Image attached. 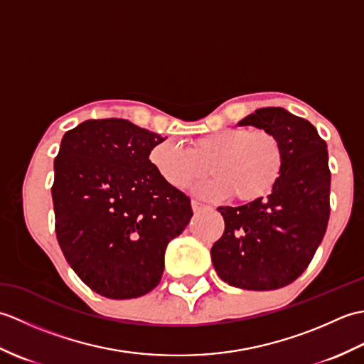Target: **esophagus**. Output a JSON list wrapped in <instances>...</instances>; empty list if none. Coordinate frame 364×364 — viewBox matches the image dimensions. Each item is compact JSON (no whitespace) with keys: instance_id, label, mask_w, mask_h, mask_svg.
Returning a JSON list of instances; mask_svg holds the SVG:
<instances>
[{"instance_id":"obj_1","label":"esophagus","mask_w":364,"mask_h":364,"mask_svg":"<svg viewBox=\"0 0 364 364\" xmlns=\"http://www.w3.org/2000/svg\"><path fill=\"white\" fill-rule=\"evenodd\" d=\"M192 210H194V213H200V211H203V210H206V205H203V203H200V202H197V200H192Z\"/></svg>"}]
</instances>
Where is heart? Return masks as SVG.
I'll list each match as a JSON object with an SVG mask.
<instances>
[{
	"label": "heart",
	"mask_w": 364,
	"mask_h": 364,
	"mask_svg": "<svg viewBox=\"0 0 364 364\" xmlns=\"http://www.w3.org/2000/svg\"><path fill=\"white\" fill-rule=\"evenodd\" d=\"M150 162L168 186L186 189L214 175L197 189L213 200L233 196L241 203L267 197L280 181L284 168L283 145L267 129L227 128L197 137L189 146L161 142L150 150Z\"/></svg>",
	"instance_id": "heart-1"
}]
</instances>
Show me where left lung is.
<instances>
[{
    "instance_id": "left-lung-1",
    "label": "left lung",
    "mask_w": 364,
    "mask_h": 364,
    "mask_svg": "<svg viewBox=\"0 0 364 364\" xmlns=\"http://www.w3.org/2000/svg\"><path fill=\"white\" fill-rule=\"evenodd\" d=\"M274 133L284 168L267 198L219 206L225 230L211 249L215 272L235 288L270 291L304 274L330 218L327 144L310 122L283 107H261L237 123Z\"/></svg>"
}]
</instances>
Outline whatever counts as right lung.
Listing matches in <instances>:
<instances>
[{
    "instance_id": "add662e5",
    "label": "right lung",
    "mask_w": 364,
    "mask_h": 364,
    "mask_svg": "<svg viewBox=\"0 0 364 364\" xmlns=\"http://www.w3.org/2000/svg\"><path fill=\"white\" fill-rule=\"evenodd\" d=\"M166 139L129 120L102 119L80 123L60 142L51 188L58 242L100 296L134 299L156 288L167 244L194 214L191 198L149 159Z\"/></svg>"
}]
</instances>
